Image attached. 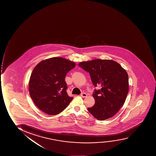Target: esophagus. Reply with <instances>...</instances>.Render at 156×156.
Returning <instances> with one entry per match:
<instances>
[{"label":"esophagus","mask_w":156,"mask_h":156,"mask_svg":"<svg viewBox=\"0 0 156 156\" xmlns=\"http://www.w3.org/2000/svg\"><path fill=\"white\" fill-rule=\"evenodd\" d=\"M87 95L86 93H81V96L82 97V98H86V97H87Z\"/></svg>","instance_id":"34e87169"}]
</instances>
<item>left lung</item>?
<instances>
[{
  "instance_id": "1",
  "label": "left lung",
  "mask_w": 156,
  "mask_h": 156,
  "mask_svg": "<svg viewBox=\"0 0 156 156\" xmlns=\"http://www.w3.org/2000/svg\"><path fill=\"white\" fill-rule=\"evenodd\" d=\"M79 66L90 74L95 87L93 96L95 103L87 108L99 120L111 118L122 107L127 96L128 75L120 64L110 60L95 59L82 62Z\"/></svg>"
}]
</instances>
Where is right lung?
Returning a JSON list of instances; mask_svg holds the SVG:
<instances>
[{
	"mask_svg": "<svg viewBox=\"0 0 156 156\" xmlns=\"http://www.w3.org/2000/svg\"><path fill=\"white\" fill-rule=\"evenodd\" d=\"M75 63L62 58L42 61L34 68L29 83V91L34 103L43 112L55 115L66 109L73 97L66 92V74Z\"/></svg>",
	"mask_w": 156,
	"mask_h": 156,
	"instance_id": "add662e5",
	"label": "right lung"
}]
</instances>
